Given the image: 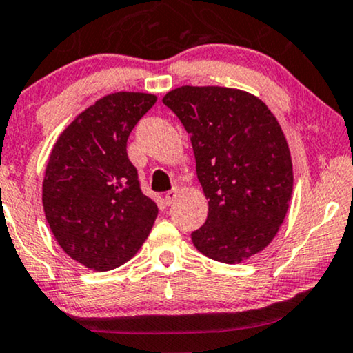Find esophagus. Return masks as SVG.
<instances>
[{"label": "esophagus", "instance_id": "esophagus-1", "mask_svg": "<svg viewBox=\"0 0 353 353\" xmlns=\"http://www.w3.org/2000/svg\"><path fill=\"white\" fill-rule=\"evenodd\" d=\"M179 197V189H172L166 192V195H164V202H166L168 205H171L176 202V199Z\"/></svg>", "mask_w": 353, "mask_h": 353}]
</instances>
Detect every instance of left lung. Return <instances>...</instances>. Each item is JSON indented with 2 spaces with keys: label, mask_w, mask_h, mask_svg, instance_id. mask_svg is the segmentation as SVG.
Wrapping results in <instances>:
<instances>
[{
  "label": "left lung",
  "mask_w": 353,
  "mask_h": 353,
  "mask_svg": "<svg viewBox=\"0 0 353 353\" xmlns=\"http://www.w3.org/2000/svg\"><path fill=\"white\" fill-rule=\"evenodd\" d=\"M190 135L208 216L192 233L203 256L239 264L261 252L287 215L292 156L269 107L246 91L181 86L163 97Z\"/></svg>",
  "instance_id": "left-lung-1"
}]
</instances>
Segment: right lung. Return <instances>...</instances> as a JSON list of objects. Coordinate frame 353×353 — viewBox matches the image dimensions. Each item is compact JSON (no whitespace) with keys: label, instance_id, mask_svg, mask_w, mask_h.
<instances>
[{"label":"right lung","instance_id":"1","mask_svg":"<svg viewBox=\"0 0 353 353\" xmlns=\"http://www.w3.org/2000/svg\"><path fill=\"white\" fill-rule=\"evenodd\" d=\"M154 102L156 96L145 92L102 97L53 146L42 185L43 212L60 248L88 269L125 264L158 216L127 154L128 135Z\"/></svg>","mask_w":353,"mask_h":353}]
</instances>
